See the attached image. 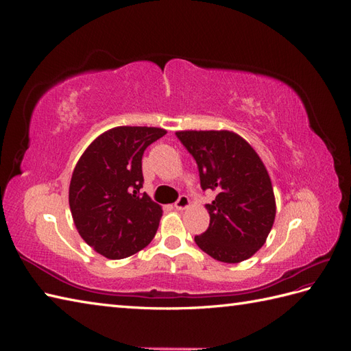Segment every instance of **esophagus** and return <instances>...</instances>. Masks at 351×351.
<instances>
[{"mask_svg":"<svg viewBox=\"0 0 351 351\" xmlns=\"http://www.w3.org/2000/svg\"><path fill=\"white\" fill-rule=\"evenodd\" d=\"M189 205H190L189 197L184 196V195H182V196H180V197L177 199V202L174 204V208L178 209V210H183V209H186Z\"/></svg>","mask_w":351,"mask_h":351,"instance_id":"34e87169","label":"esophagus"}]
</instances>
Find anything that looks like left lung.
Masks as SVG:
<instances>
[{
    "label": "left lung",
    "mask_w": 351,
    "mask_h": 351,
    "mask_svg": "<svg viewBox=\"0 0 351 351\" xmlns=\"http://www.w3.org/2000/svg\"><path fill=\"white\" fill-rule=\"evenodd\" d=\"M195 158L200 187L217 192L206 205L209 227L197 246L219 262L239 263L267 241L275 219V197L267 168L253 147L228 130L177 132Z\"/></svg>",
    "instance_id": "8db88e82"
}]
</instances>
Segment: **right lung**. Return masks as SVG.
I'll use <instances>...</instances> for the list:
<instances>
[{
	"mask_svg": "<svg viewBox=\"0 0 351 351\" xmlns=\"http://www.w3.org/2000/svg\"><path fill=\"white\" fill-rule=\"evenodd\" d=\"M167 132L121 125L102 133L74 168L69 204L79 234L95 252L123 259L155 237L162 209L143 187L142 156Z\"/></svg>",
	"mask_w": 351,
	"mask_h": 351,
	"instance_id": "obj_1",
	"label": "right lung"
}]
</instances>
